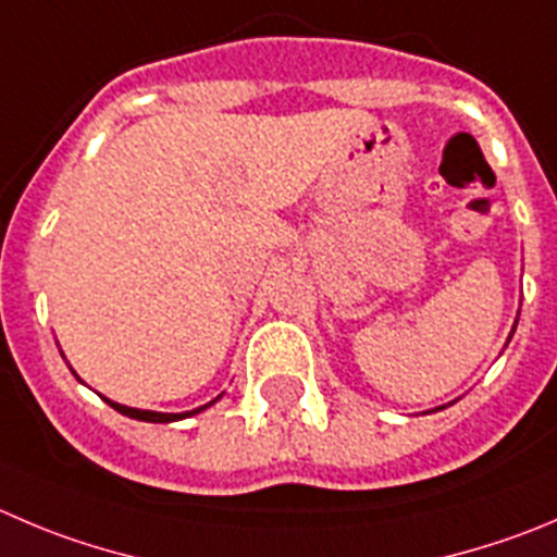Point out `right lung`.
I'll list each match as a JSON object with an SVG mask.
<instances>
[{
  "instance_id": "add662e5",
  "label": "right lung",
  "mask_w": 557,
  "mask_h": 557,
  "mask_svg": "<svg viewBox=\"0 0 557 557\" xmlns=\"http://www.w3.org/2000/svg\"><path fill=\"white\" fill-rule=\"evenodd\" d=\"M109 405L114 407L116 412H123V416H128V418H136V421H150V423H169V421H180V418H188V416H194V412H202L205 407H210V405H213V401H210V405H205V407H199V410H190V412H152V410H136V407L116 405V401H109Z\"/></svg>"
}]
</instances>
